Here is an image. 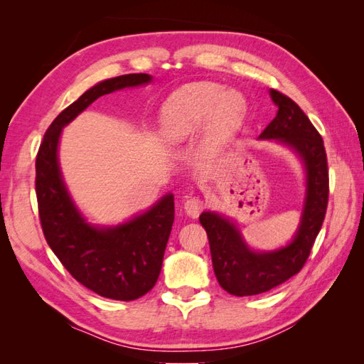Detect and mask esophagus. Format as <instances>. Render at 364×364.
Wrapping results in <instances>:
<instances>
[{"label":"esophagus","mask_w":364,"mask_h":364,"mask_svg":"<svg viewBox=\"0 0 364 364\" xmlns=\"http://www.w3.org/2000/svg\"><path fill=\"white\" fill-rule=\"evenodd\" d=\"M184 210H186L188 215H191L192 219L198 218V214L202 213V210H203V200L200 197L188 198L186 203H184Z\"/></svg>","instance_id":"esophagus-1"}]
</instances>
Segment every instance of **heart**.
Masks as SVG:
<instances>
[{
  "instance_id": "heart-1",
  "label": "heart",
  "mask_w": 364,
  "mask_h": 364,
  "mask_svg": "<svg viewBox=\"0 0 364 364\" xmlns=\"http://www.w3.org/2000/svg\"><path fill=\"white\" fill-rule=\"evenodd\" d=\"M245 114L244 98L219 84L198 82L183 87L162 107L159 125L166 141H180L206 120V137L220 145L233 136Z\"/></svg>"
}]
</instances>
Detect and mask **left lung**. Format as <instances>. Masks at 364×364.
<instances>
[{
  "instance_id": "obj_1",
  "label": "left lung",
  "mask_w": 364,
  "mask_h": 364,
  "mask_svg": "<svg viewBox=\"0 0 364 364\" xmlns=\"http://www.w3.org/2000/svg\"><path fill=\"white\" fill-rule=\"evenodd\" d=\"M278 106L275 119L259 139H277L299 153L306 170V198L301 222L289 245L275 252H252L239 230L215 213H202L213 258L214 274L233 296H255L266 292L299 274L310 257L328 205V166L323 141L306 114L282 92L270 89Z\"/></svg>"
}]
</instances>
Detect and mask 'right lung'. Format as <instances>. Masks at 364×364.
I'll use <instances>...</instances> for the list:
<instances>
[{"instance_id":"1","label":"right lung","mask_w":364,"mask_h":364,"mask_svg":"<svg viewBox=\"0 0 364 364\" xmlns=\"http://www.w3.org/2000/svg\"><path fill=\"white\" fill-rule=\"evenodd\" d=\"M151 81L146 73L122 75L97 86L60 112L46 129L36 158V196L46 242L76 282L98 296L136 300L156 283L172 231L175 205L167 194L149 211L114 228L92 227L76 210L60 176V131L97 98Z\"/></svg>"}]
</instances>
